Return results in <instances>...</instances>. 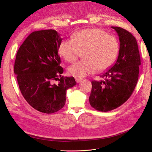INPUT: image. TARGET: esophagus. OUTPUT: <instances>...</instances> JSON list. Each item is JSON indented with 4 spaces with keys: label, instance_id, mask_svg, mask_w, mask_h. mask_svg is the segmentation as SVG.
<instances>
[{
    "label": "esophagus",
    "instance_id": "34e87169",
    "mask_svg": "<svg viewBox=\"0 0 152 152\" xmlns=\"http://www.w3.org/2000/svg\"><path fill=\"white\" fill-rule=\"evenodd\" d=\"M82 80V78H75V81L77 83H80L81 82Z\"/></svg>",
    "mask_w": 152,
    "mask_h": 152
}]
</instances>
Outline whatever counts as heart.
I'll return each mask as SVG.
<instances>
[{"instance_id":"b5f03b06","label":"heart","mask_w":152,"mask_h":152,"mask_svg":"<svg viewBox=\"0 0 152 152\" xmlns=\"http://www.w3.org/2000/svg\"><path fill=\"white\" fill-rule=\"evenodd\" d=\"M119 50L118 40L105 31L98 28L85 29L72 35V39H64L60 43L58 52L69 63L81 56L83 60L69 66V74L82 78L96 70H105L116 59Z\"/></svg>"}]
</instances>
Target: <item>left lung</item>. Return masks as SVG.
<instances>
[{
    "instance_id": "obj_1",
    "label": "left lung",
    "mask_w": 152,
    "mask_h": 152,
    "mask_svg": "<svg viewBox=\"0 0 152 152\" xmlns=\"http://www.w3.org/2000/svg\"><path fill=\"white\" fill-rule=\"evenodd\" d=\"M120 40L116 62L100 77L104 80L92 81L89 97L90 104L95 110L108 112L122 105L134 90L140 65L138 44L130 32L119 27H111Z\"/></svg>"
}]
</instances>
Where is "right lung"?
Wrapping results in <instances>:
<instances>
[{"mask_svg":"<svg viewBox=\"0 0 152 152\" xmlns=\"http://www.w3.org/2000/svg\"><path fill=\"white\" fill-rule=\"evenodd\" d=\"M62 39L55 30L35 31L17 53L14 74L20 92L30 106L42 113L62 108L66 90L77 84L73 77H61L64 70L58 50ZM55 80H59L58 85L53 83Z\"/></svg>","mask_w":152,"mask_h":152,"instance_id":"1","label":"right lung"}]
</instances>
